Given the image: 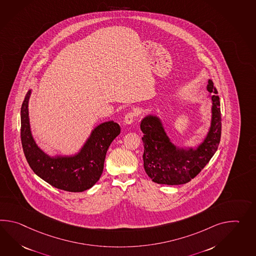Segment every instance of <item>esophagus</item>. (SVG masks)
<instances>
[{"instance_id":"1","label":"esophagus","mask_w":256,"mask_h":256,"mask_svg":"<svg viewBox=\"0 0 256 256\" xmlns=\"http://www.w3.org/2000/svg\"><path fill=\"white\" fill-rule=\"evenodd\" d=\"M136 112H128V114L125 116V123L126 124H128V125H130L133 123V121L136 118Z\"/></svg>"}]
</instances>
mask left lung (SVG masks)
I'll list each match as a JSON object with an SVG mask.
<instances>
[{
	"mask_svg": "<svg viewBox=\"0 0 256 256\" xmlns=\"http://www.w3.org/2000/svg\"><path fill=\"white\" fill-rule=\"evenodd\" d=\"M206 90L212 94L210 96L212 101L210 126L204 140L194 148L174 144L158 116L148 114L142 120L144 169L154 182L169 186L186 184L198 174L216 152L222 136L220 102L210 79Z\"/></svg>",
	"mask_w": 256,
	"mask_h": 256,
	"instance_id": "1",
	"label": "left lung"
}]
</instances>
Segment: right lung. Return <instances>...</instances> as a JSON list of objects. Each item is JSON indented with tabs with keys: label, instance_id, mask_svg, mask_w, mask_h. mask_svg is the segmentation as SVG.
<instances>
[{
	"label": "right lung",
	"instance_id": "obj_1",
	"mask_svg": "<svg viewBox=\"0 0 256 256\" xmlns=\"http://www.w3.org/2000/svg\"><path fill=\"white\" fill-rule=\"evenodd\" d=\"M32 90L21 108V140L24 154L34 174L52 186L68 192H82L100 179L110 144L120 134L114 121L104 122L91 132L78 154L50 156L36 145L29 122L28 102Z\"/></svg>",
	"mask_w": 256,
	"mask_h": 256
}]
</instances>
